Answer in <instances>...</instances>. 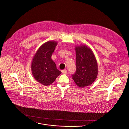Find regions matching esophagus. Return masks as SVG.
Returning a JSON list of instances; mask_svg holds the SVG:
<instances>
[{"label": "esophagus", "instance_id": "34e87169", "mask_svg": "<svg viewBox=\"0 0 129 129\" xmlns=\"http://www.w3.org/2000/svg\"><path fill=\"white\" fill-rule=\"evenodd\" d=\"M62 72L63 73H64V74H67V70H62Z\"/></svg>", "mask_w": 129, "mask_h": 129}]
</instances>
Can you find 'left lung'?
I'll return each instance as SVG.
<instances>
[{"mask_svg": "<svg viewBox=\"0 0 129 129\" xmlns=\"http://www.w3.org/2000/svg\"><path fill=\"white\" fill-rule=\"evenodd\" d=\"M76 71L72 78L80 87L93 83L98 73V63L91 49L86 46L76 47Z\"/></svg>", "mask_w": 129, "mask_h": 129, "instance_id": "left-lung-1", "label": "left lung"}]
</instances>
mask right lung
I'll use <instances>...</instances> for the list:
<instances>
[{"mask_svg":"<svg viewBox=\"0 0 129 129\" xmlns=\"http://www.w3.org/2000/svg\"><path fill=\"white\" fill-rule=\"evenodd\" d=\"M57 42L48 41L38 49L34 57L31 71L35 80L45 86L52 84L61 74L55 63L51 59Z\"/></svg>","mask_w":129,"mask_h":129,"instance_id":"obj_1","label":"right lung"}]
</instances>
